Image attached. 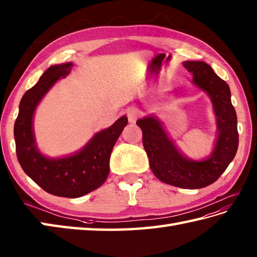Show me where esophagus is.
<instances>
[{
	"mask_svg": "<svg viewBox=\"0 0 257 257\" xmlns=\"http://www.w3.org/2000/svg\"><path fill=\"white\" fill-rule=\"evenodd\" d=\"M126 116L130 123H135L136 118L139 116V109L135 107H128L126 111Z\"/></svg>",
	"mask_w": 257,
	"mask_h": 257,
	"instance_id": "esophagus-1",
	"label": "esophagus"
}]
</instances>
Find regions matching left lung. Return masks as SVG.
Listing matches in <instances>:
<instances>
[{"label": "left lung", "instance_id": "1", "mask_svg": "<svg viewBox=\"0 0 257 257\" xmlns=\"http://www.w3.org/2000/svg\"><path fill=\"white\" fill-rule=\"evenodd\" d=\"M183 66L192 73L193 83L207 93L213 104L217 136L211 155L203 161L185 158L155 116L140 118L136 124L142 130L143 145L154 175L166 184L196 190L215 182L233 161L238 148L237 116L227 83L211 66L202 61H185Z\"/></svg>", "mask_w": 257, "mask_h": 257}]
</instances>
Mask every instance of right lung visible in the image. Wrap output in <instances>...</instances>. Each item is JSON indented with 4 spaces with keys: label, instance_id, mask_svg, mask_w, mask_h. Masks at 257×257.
I'll return each instance as SVG.
<instances>
[{
    "label": "right lung",
    "instance_id": "right-lung-1",
    "mask_svg": "<svg viewBox=\"0 0 257 257\" xmlns=\"http://www.w3.org/2000/svg\"><path fill=\"white\" fill-rule=\"evenodd\" d=\"M72 65L64 63L49 67L39 82L25 92L14 124V139L19 163L36 184L55 196L76 198L96 190L106 181L109 156L126 126L127 117H119L112 126L96 133L75 154L60 159H50L42 154L33 132L35 108L56 81L69 75Z\"/></svg>",
    "mask_w": 257,
    "mask_h": 257
}]
</instances>
